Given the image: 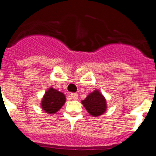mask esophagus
I'll return each instance as SVG.
<instances>
[{"label": "esophagus", "instance_id": "esophagus-1", "mask_svg": "<svg viewBox=\"0 0 156 156\" xmlns=\"http://www.w3.org/2000/svg\"><path fill=\"white\" fill-rule=\"evenodd\" d=\"M70 97H71V99L77 100L78 99V95L77 93H71L70 94Z\"/></svg>", "mask_w": 156, "mask_h": 156}]
</instances>
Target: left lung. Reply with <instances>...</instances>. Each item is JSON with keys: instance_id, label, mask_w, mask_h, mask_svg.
Masks as SVG:
<instances>
[{"instance_id": "left-lung-1", "label": "left lung", "mask_w": 156, "mask_h": 156, "mask_svg": "<svg viewBox=\"0 0 156 156\" xmlns=\"http://www.w3.org/2000/svg\"><path fill=\"white\" fill-rule=\"evenodd\" d=\"M81 103L88 113L92 116H99L105 113L107 109L106 98L99 90L95 89L88 94Z\"/></svg>"}]
</instances>
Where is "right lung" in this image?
<instances>
[{
    "label": "right lung",
    "instance_id": "obj_1",
    "mask_svg": "<svg viewBox=\"0 0 156 156\" xmlns=\"http://www.w3.org/2000/svg\"><path fill=\"white\" fill-rule=\"evenodd\" d=\"M65 102V95L53 87H50L45 92L40 105L43 111L49 114H54L60 110Z\"/></svg>",
    "mask_w": 156,
    "mask_h": 156
}]
</instances>
